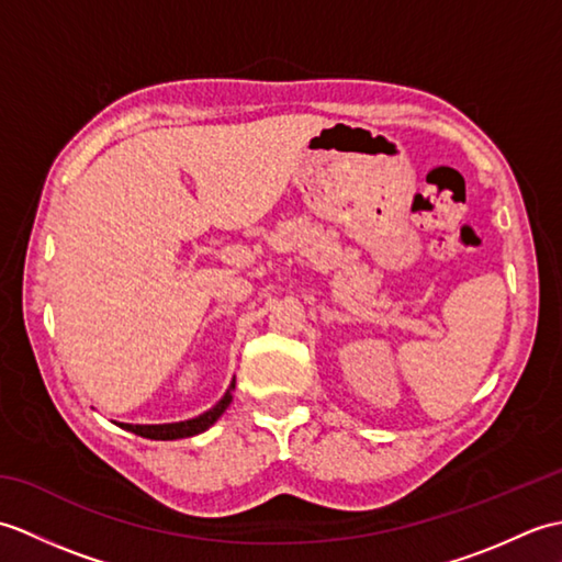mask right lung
<instances>
[{
  "instance_id": "add662e5",
  "label": "right lung",
  "mask_w": 562,
  "mask_h": 562,
  "mask_svg": "<svg viewBox=\"0 0 562 562\" xmlns=\"http://www.w3.org/2000/svg\"><path fill=\"white\" fill-rule=\"evenodd\" d=\"M234 389V384H232ZM232 403V393L226 391V396L214 405L212 411L202 413L200 417H193V420H186V423H173V425H121L127 432H135L139 437H147V439H183V437H193L205 432L210 425H214L220 420V415L229 408Z\"/></svg>"
}]
</instances>
